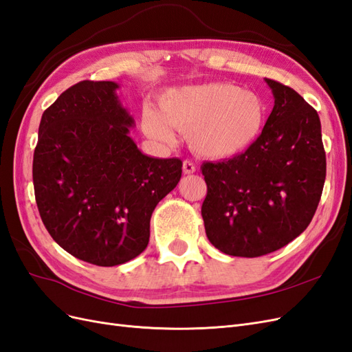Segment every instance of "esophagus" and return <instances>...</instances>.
<instances>
[{"instance_id":"1","label":"esophagus","mask_w":352,"mask_h":352,"mask_svg":"<svg viewBox=\"0 0 352 352\" xmlns=\"http://www.w3.org/2000/svg\"><path fill=\"white\" fill-rule=\"evenodd\" d=\"M182 168H184V173L185 175H192V173H195V170H197L195 164L192 162H189V160H185Z\"/></svg>"}]
</instances>
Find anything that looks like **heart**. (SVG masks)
<instances>
[{
  "label": "heart",
  "instance_id": "b5f03b06",
  "mask_svg": "<svg viewBox=\"0 0 352 352\" xmlns=\"http://www.w3.org/2000/svg\"><path fill=\"white\" fill-rule=\"evenodd\" d=\"M265 123V104L258 94L228 82L189 85L168 91L160 111L146 109L142 129L158 144H172L170 127L188 135L197 154L226 160L247 151Z\"/></svg>",
  "mask_w": 352,
  "mask_h": 352
}]
</instances>
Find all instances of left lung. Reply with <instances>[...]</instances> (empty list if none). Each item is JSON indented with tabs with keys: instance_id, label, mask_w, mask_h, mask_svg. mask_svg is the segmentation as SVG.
Here are the masks:
<instances>
[{
	"instance_id": "obj_1",
	"label": "left lung",
	"mask_w": 352,
	"mask_h": 352,
	"mask_svg": "<svg viewBox=\"0 0 352 352\" xmlns=\"http://www.w3.org/2000/svg\"><path fill=\"white\" fill-rule=\"evenodd\" d=\"M274 105L247 151L202 164L207 197L201 214L208 241L235 257L280 250L310 225L326 179L317 111L300 94L264 79Z\"/></svg>"
}]
</instances>
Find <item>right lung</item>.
I'll return each instance as SVG.
<instances>
[{
  "label": "right lung",
  "mask_w": 352,
  "mask_h": 352,
  "mask_svg": "<svg viewBox=\"0 0 352 352\" xmlns=\"http://www.w3.org/2000/svg\"><path fill=\"white\" fill-rule=\"evenodd\" d=\"M119 83L82 80L42 114L34 188L42 221L63 250L101 267L138 257L155 206L182 176L179 158L141 153Z\"/></svg>",
  "instance_id": "1"
}]
</instances>
